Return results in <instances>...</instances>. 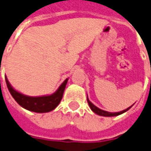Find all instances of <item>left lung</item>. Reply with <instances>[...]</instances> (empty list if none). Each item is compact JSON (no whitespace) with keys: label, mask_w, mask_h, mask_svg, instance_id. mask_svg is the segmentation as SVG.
<instances>
[{"label":"left lung","mask_w":151,"mask_h":151,"mask_svg":"<svg viewBox=\"0 0 151 151\" xmlns=\"http://www.w3.org/2000/svg\"><path fill=\"white\" fill-rule=\"evenodd\" d=\"M87 103H88V105H89V106H90L91 109L93 111L94 113H96V114H98V115L100 116H105V117H114V116H118V115H120V114H123V113L127 112V110L129 109L132 106H130V107H128L127 109H124V110H123V111H120V112H108V111H105V110H103V109H99L97 107V106H96V105H94V104H92L91 102L90 101H89V99H88V96H87Z\"/></svg>","instance_id":"1"}]
</instances>
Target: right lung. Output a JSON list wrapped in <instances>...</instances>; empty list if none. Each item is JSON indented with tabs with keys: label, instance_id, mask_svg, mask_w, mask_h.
I'll list each match as a JSON object with an SVG mask.
<instances>
[{
	"label": "right lung",
	"instance_id": "add662e5",
	"mask_svg": "<svg viewBox=\"0 0 151 151\" xmlns=\"http://www.w3.org/2000/svg\"><path fill=\"white\" fill-rule=\"evenodd\" d=\"M68 78H66L62 83L60 86L54 93L50 95L39 96H29L21 93L16 91L8 81L6 76V82L7 87L9 89V93L15 100L17 103L27 110L35 113H47L52 111L57 107L61 99L63 97V94L65 91V86L68 83Z\"/></svg>",
	"mask_w": 151,
	"mask_h": 151
}]
</instances>
